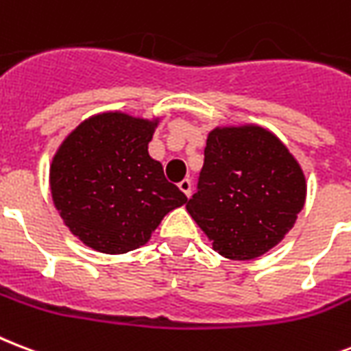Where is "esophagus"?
I'll use <instances>...</instances> for the list:
<instances>
[{
    "mask_svg": "<svg viewBox=\"0 0 351 351\" xmlns=\"http://www.w3.org/2000/svg\"><path fill=\"white\" fill-rule=\"evenodd\" d=\"M178 187H180V191L186 195V197H191V189H193V184H191V180H189V178H184V180L178 184Z\"/></svg>",
    "mask_w": 351,
    "mask_h": 351,
    "instance_id": "esophagus-1",
    "label": "esophagus"
}]
</instances>
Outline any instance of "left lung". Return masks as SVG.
Here are the masks:
<instances>
[{
	"mask_svg": "<svg viewBox=\"0 0 351 351\" xmlns=\"http://www.w3.org/2000/svg\"><path fill=\"white\" fill-rule=\"evenodd\" d=\"M306 178L276 136L261 127L211 130L187 211L228 259H254L293 228Z\"/></svg>",
	"mask_w": 351,
	"mask_h": 351,
	"instance_id": "left-lung-1",
	"label": "left lung"
}]
</instances>
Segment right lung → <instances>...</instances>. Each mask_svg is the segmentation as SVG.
<instances>
[{
	"label": "right lung",
	"mask_w": 351,
	"mask_h": 351,
	"mask_svg": "<svg viewBox=\"0 0 351 351\" xmlns=\"http://www.w3.org/2000/svg\"><path fill=\"white\" fill-rule=\"evenodd\" d=\"M156 123L101 114L69 134L51 164V195L84 245L125 254L145 245L160 221L187 197L149 156Z\"/></svg>",
	"instance_id": "add662e5"
}]
</instances>
